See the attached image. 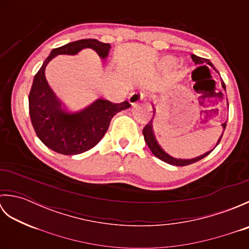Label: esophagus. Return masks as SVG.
I'll return each instance as SVG.
<instances>
[{
  "label": "esophagus",
  "mask_w": 249,
  "mask_h": 249,
  "mask_svg": "<svg viewBox=\"0 0 249 249\" xmlns=\"http://www.w3.org/2000/svg\"><path fill=\"white\" fill-rule=\"evenodd\" d=\"M144 99V94L141 92H135L133 94H130V96L128 97V102L131 106H136L138 105L140 102Z\"/></svg>",
  "instance_id": "1"
}]
</instances>
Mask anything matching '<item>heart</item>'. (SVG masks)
Listing matches in <instances>:
<instances>
[{"label": "heart", "mask_w": 249, "mask_h": 249, "mask_svg": "<svg viewBox=\"0 0 249 249\" xmlns=\"http://www.w3.org/2000/svg\"><path fill=\"white\" fill-rule=\"evenodd\" d=\"M174 64H176V62H174L173 59H171V57H167V59H165L162 61V65L167 67V68H171L174 66Z\"/></svg>", "instance_id": "heart-1"}]
</instances>
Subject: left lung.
Listing matches in <instances>:
<instances>
[{"instance_id":"8db88e82","label":"left lung","mask_w":249,"mask_h":249,"mask_svg":"<svg viewBox=\"0 0 249 249\" xmlns=\"http://www.w3.org/2000/svg\"><path fill=\"white\" fill-rule=\"evenodd\" d=\"M192 59L195 62L196 65L208 64V65H210L211 67H212L214 71H216L212 63H211L209 60L203 59V57L197 56L196 54H192ZM221 87H223L224 89L226 91V86H225L224 82H221ZM153 113L155 114V109L154 108H153ZM154 114H153V119L150 121V123L146 124V126L143 128V130H142V133H143L144 140L146 142L147 146L150 147L151 152L157 158H160V160L165 161L167 163H170V165H172V166H187V165H190V163H194L196 161L202 160V158H204L205 156H208L210 153L214 150L213 149V150H211V151H208V152H205L204 154H202V155L197 156V157H195V158H189V160H185V158H176V157H173L171 155H169L167 152H165V150H162V147L160 145V143H158L156 138H155L154 133H153V120H154ZM226 124H227V122H225V123L221 124V126H223L224 131H225V128H226ZM224 131H223V134H224ZM223 134L220 135L219 139L217 140V142H216V145L215 146L218 145V143L220 142L221 137H223Z\"/></svg>"}]
</instances>
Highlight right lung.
Returning a JSON list of instances; mask_svg holds the SVG:
<instances>
[{
	"label": "right lung",
	"instance_id": "add662e5",
	"mask_svg": "<svg viewBox=\"0 0 249 249\" xmlns=\"http://www.w3.org/2000/svg\"><path fill=\"white\" fill-rule=\"evenodd\" d=\"M83 49H92L106 60L111 46L89 38L53 49L35 75L29 95L30 116L37 137L46 146L63 155H77L92 149L105 136L111 119L130 107L128 102L112 104L97 98L80 110L71 111L60 103L46 80V67L57 55H76Z\"/></svg>",
	"mask_w": 249,
	"mask_h": 249
}]
</instances>
